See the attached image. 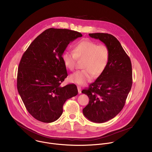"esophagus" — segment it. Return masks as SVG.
Listing matches in <instances>:
<instances>
[{"label": "esophagus", "mask_w": 152, "mask_h": 152, "mask_svg": "<svg viewBox=\"0 0 152 152\" xmlns=\"http://www.w3.org/2000/svg\"><path fill=\"white\" fill-rule=\"evenodd\" d=\"M77 88H78V93H79V94L81 93V87H80V86H77Z\"/></svg>", "instance_id": "esophagus-1"}]
</instances>
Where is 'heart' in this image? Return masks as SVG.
Here are the masks:
<instances>
[{"label":"heart","mask_w":152,"mask_h":152,"mask_svg":"<svg viewBox=\"0 0 152 152\" xmlns=\"http://www.w3.org/2000/svg\"><path fill=\"white\" fill-rule=\"evenodd\" d=\"M84 69L71 74V82L84 84L95 77L100 75L107 66L110 59V50L104 45H98L90 40H83L74 47V53L65 51L62 54V61L65 66L73 71L76 65L77 59H84Z\"/></svg>","instance_id":"obj_1"}]
</instances>
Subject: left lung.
<instances>
[{
  "label": "left lung",
  "mask_w": 152,
  "mask_h": 152,
  "mask_svg": "<svg viewBox=\"0 0 152 152\" xmlns=\"http://www.w3.org/2000/svg\"><path fill=\"white\" fill-rule=\"evenodd\" d=\"M90 37L99 39L110 50L107 67L88 88L81 92L89 98L83 109L84 115L93 122H105L116 116L124 107L132 84L131 60L121 43L107 33H91Z\"/></svg>",
  "instance_id": "1"
}]
</instances>
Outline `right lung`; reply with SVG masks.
Wrapping results in <instances>:
<instances>
[{"mask_svg": "<svg viewBox=\"0 0 152 152\" xmlns=\"http://www.w3.org/2000/svg\"><path fill=\"white\" fill-rule=\"evenodd\" d=\"M82 36L73 30L49 28L24 53L18 69L17 88L27 110L37 120L56 121L66 100L77 95L74 84L61 86L68 76L62 54L70 42Z\"/></svg>", "mask_w": 152, "mask_h": 152, "instance_id": "obj_1", "label": "right lung"}]
</instances>
